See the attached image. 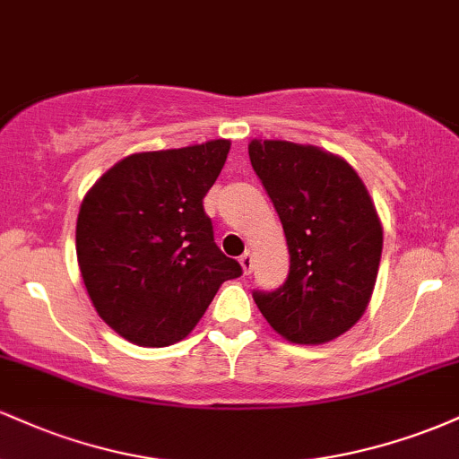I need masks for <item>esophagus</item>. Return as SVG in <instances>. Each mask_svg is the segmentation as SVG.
Segmentation results:
<instances>
[{
  "mask_svg": "<svg viewBox=\"0 0 459 459\" xmlns=\"http://www.w3.org/2000/svg\"><path fill=\"white\" fill-rule=\"evenodd\" d=\"M239 265H241V270H244V273H250V272H252V265H255V256H252L250 250L241 255Z\"/></svg>",
  "mask_w": 459,
  "mask_h": 459,
  "instance_id": "esophagus-1",
  "label": "esophagus"
}]
</instances>
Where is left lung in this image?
Segmentation results:
<instances>
[{"label": "left lung", "mask_w": 459, "mask_h": 459, "mask_svg": "<svg viewBox=\"0 0 459 459\" xmlns=\"http://www.w3.org/2000/svg\"><path fill=\"white\" fill-rule=\"evenodd\" d=\"M247 152L291 256L282 287L252 298L287 341L328 343L362 317L376 287L384 239L376 204L354 168L317 146L252 140Z\"/></svg>", "instance_id": "obj_1"}]
</instances>
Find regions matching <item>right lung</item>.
I'll list each match as a JSON object with an SVG mask.
<instances>
[{
	"instance_id": "right-lung-1",
	"label": "right lung",
	"mask_w": 459,
	"mask_h": 459,
	"mask_svg": "<svg viewBox=\"0 0 459 459\" xmlns=\"http://www.w3.org/2000/svg\"><path fill=\"white\" fill-rule=\"evenodd\" d=\"M229 140L135 152L91 187L77 215V261L99 317L123 339L166 347L196 328L241 265L213 241L203 198Z\"/></svg>"
}]
</instances>
